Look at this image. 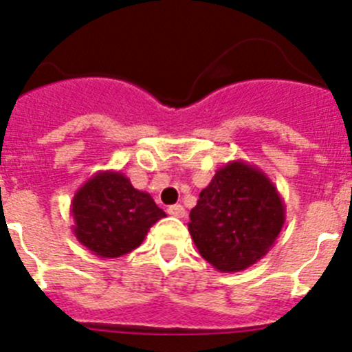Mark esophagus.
<instances>
[{"instance_id": "1", "label": "esophagus", "mask_w": 352, "mask_h": 352, "mask_svg": "<svg viewBox=\"0 0 352 352\" xmlns=\"http://www.w3.org/2000/svg\"><path fill=\"white\" fill-rule=\"evenodd\" d=\"M168 214L175 218H184L186 217V210H184L182 204H173V206H168Z\"/></svg>"}]
</instances>
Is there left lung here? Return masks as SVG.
Returning a JSON list of instances; mask_svg holds the SVG:
<instances>
[{
    "instance_id": "1",
    "label": "left lung",
    "mask_w": 352,
    "mask_h": 352,
    "mask_svg": "<svg viewBox=\"0 0 352 352\" xmlns=\"http://www.w3.org/2000/svg\"><path fill=\"white\" fill-rule=\"evenodd\" d=\"M189 217L199 254L218 272L234 274L274 248L284 227L285 204L267 173L235 160L217 170Z\"/></svg>"
}]
</instances>
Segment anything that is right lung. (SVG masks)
<instances>
[{
	"label": "right lung",
	"instance_id": "1",
	"mask_svg": "<svg viewBox=\"0 0 352 352\" xmlns=\"http://www.w3.org/2000/svg\"><path fill=\"white\" fill-rule=\"evenodd\" d=\"M77 241L100 258H118L139 248L149 228L166 217L148 192L115 170L94 173L70 204Z\"/></svg>",
	"mask_w": 352,
	"mask_h": 352
}]
</instances>
